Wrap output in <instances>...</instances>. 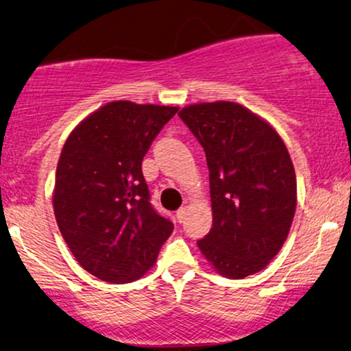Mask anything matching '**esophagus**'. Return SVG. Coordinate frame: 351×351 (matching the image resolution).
Returning a JSON list of instances; mask_svg holds the SVG:
<instances>
[{
  "instance_id": "34e87169",
  "label": "esophagus",
  "mask_w": 351,
  "mask_h": 351,
  "mask_svg": "<svg viewBox=\"0 0 351 351\" xmlns=\"http://www.w3.org/2000/svg\"><path fill=\"white\" fill-rule=\"evenodd\" d=\"M186 215H188V208L186 206L180 208L178 211H176V219H178L180 223H183V221L186 219Z\"/></svg>"
}]
</instances>
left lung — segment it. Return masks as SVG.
Here are the masks:
<instances>
[{
    "label": "left lung",
    "instance_id": "1",
    "mask_svg": "<svg viewBox=\"0 0 351 351\" xmlns=\"http://www.w3.org/2000/svg\"><path fill=\"white\" fill-rule=\"evenodd\" d=\"M206 153L213 228L198 241L217 274L244 279L280 251L297 206L295 170L280 135L236 102L178 112Z\"/></svg>",
    "mask_w": 351,
    "mask_h": 351
}]
</instances>
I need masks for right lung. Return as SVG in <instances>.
Here are the masks:
<instances>
[{"mask_svg": "<svg viewBox=\"0 0 351 351\" xmlns=\"http://www.w3.org/2000/svg\"><path fill=\"white\" fill-rule=\"evenodd\" d=\"M178 107L114 100L80 122L60 152L52 206L77 263L100 280L147 274L173 223L150 204L142 160Z\"/></svg>", "mask_w": 351, "mask_h": 351, "instance_id": "1", "label": "right lung"}]
</instances>
